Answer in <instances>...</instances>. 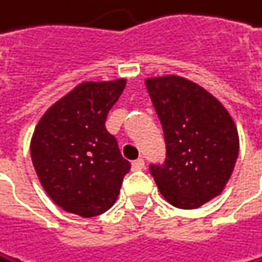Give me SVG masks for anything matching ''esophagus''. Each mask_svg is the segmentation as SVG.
Segmentation results:
<instances>
[{"label":"esophagus","mask_w":262,"mask_h":262,"mask_svg":"<svg viewBox=\"0 0 262 262\" xmlns=\"http://www.w3.org/2000/svg\"><path fill=\"white\" fill-rule=\"evenodd\" d=\"M143 167H145V162H143V159H142V158H139V159L133 161V168H134V170H142Z\"/></svg>","instance_id":"1"}]
</instances>
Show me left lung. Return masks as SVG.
<instances>
[{
  "mask_svg": "<svg viewBox=\"0 0 262 262\" xmlns=\"http://www.w3.org/2000/svg\"><path fill=\"white\" fill-rule=\"evenodd\" d=\"M165 139L164 164L150 172L162 197L195 209L225 189L239 155V134L230 112L208 90L181 76L145 81Z\"/></svg>",
  "mask_w": 262,
  "mask_h": 262,
  "instance_id": "1",
  "label": "left lung"
}]
</instances>
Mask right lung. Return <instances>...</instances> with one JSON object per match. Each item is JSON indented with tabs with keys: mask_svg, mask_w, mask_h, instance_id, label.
<instances>
[{
	"mask_svg": "<svg viewBox=\"0 0 262 262\" xmlns=\"http://www.w3.org/2000/svg\"><path fill=\"white\" fill-rule=\"evenodd\" d=\"M126 79L76 85L37 123L31 159L48 197L81 217L106 212L119 197L131 164L106 129V117Z\"/></svg>",
	"mask_w": 262,
	"mask_h": 262,
	"instance_id": "obj_1",
	"label": "right lung"
}]
</instances>
